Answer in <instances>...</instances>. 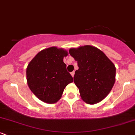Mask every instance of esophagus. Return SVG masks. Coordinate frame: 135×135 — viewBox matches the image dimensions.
I'll return each instance as SVG.
<instances>
[{
  "mask_svg": "<svg viewBox=\"0 0 135 135\" xmlns=\"http://www.w3.org/2000/svg\"><path fill=\"white\" fill-rule=\"evenodd\" d=\"M70 74H71V75H72V76L74 77V74H75V72H74V71H73V72H71Z\"/></svg>",
  "mask_w": 135,
  "mask_h": 135,
  "instance_id": "esophagus-1",
  "label": "esophagus"
}]
</instances>
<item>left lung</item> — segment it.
<instances>
[{"mask_svg": "<svg viewBox=\"0 0 135 135\" xmlns=\"http://www.w3.org/2000/svg\"><path fill=\"white\" fill-rule=\"evenodd\" d=\"M70 55L77 61L74 82L80 97L88 104L101 102L115 83V67L102 51L91 46L70 49Z\"/></svg>", "mask_w": 135, "mask_h": 135, "instance_id": "obj_1", "label": "left lung"}]
</instances>
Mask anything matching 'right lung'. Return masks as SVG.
<instances>
[{"mask_svg":"<svg viewBox=\"0 0 135 135\" xmlns=\"http://www.w3.org/2000/svg\"><path fill=\"white\" fill-rule=\"evenodd\" d=\"M67 55V51L63 49L49 47L38 52L28 65V85L42 102H57L65 88L73 82V77L63 62V57Z\"/></svg>","mask_w":135,"mask_h":135,"instance_id":"add662e5","label":"right lung"}]
</instances>
